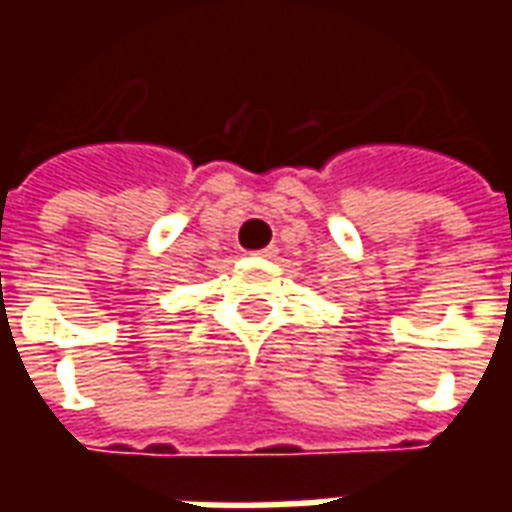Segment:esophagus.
I'll return each instance as SVG.
<instances>
[{
  "label": "esophagus",
  "instance_id": "obj_1",
  "mask_svg": "<svg viewBox=\"0 0 512 512\" xmlns=\"http://www.w3.org/2000/svg\"><path fill=\"white\" fill-rule=\"evenodd\" d=\"M257 257H277V246H266V249H260V252H255Z\"/></svg>",
  "mask_w": 512,
  "mask_h": 512
}]
</instances>
